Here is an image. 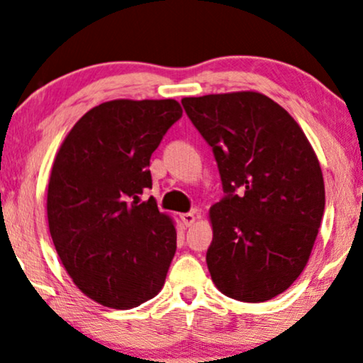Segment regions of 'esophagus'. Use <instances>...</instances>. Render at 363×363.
Masks as SVG:
<instances>
[{"label":"esophagus","mask_w":363,"mask_h":363,"mask_svg":"<svg viewBox=\"0 0 363 363\" xmlns=\"http://www.w3.org/2000/svg\"><path fill=\"white\" fill-rule=\"evenodd\" d=\"M196 219H197L196 213H184V214H181V221L184 223V226H186V228L192 226V224L196 223Z\"/></svg>","instance_id":"34e87169"}]
</instances>
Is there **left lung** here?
I'll return each mask as SVG.
<instances>
[{
	"mask_svg": "<svg viewBox=\"0 0 363 363\" xmlns=\"http://www.w3.org/2000/svg\"><path fill=\"white\" fill-rule=\"evenodd\" d=\"M182 105L213 147L226 192L209 209L211 278L235 300H272L300 277L318 235V157L295 118L259 91L184 97Z\"/></svg>",
	"mask_w": 363,
	"mask_h": 363,
	"instance_id": "left-lung-1",
	"label": "left lung"
}]
</instances>
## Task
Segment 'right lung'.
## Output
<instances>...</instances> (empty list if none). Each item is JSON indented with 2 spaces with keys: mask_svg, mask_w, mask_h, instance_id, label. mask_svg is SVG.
Wrapping results in <instances>:
<instances>
[{
  "mask_svg": "<svg viewBox=\"0 0 363 363\" xmlns=\"http://www.w3.org/2000/svg\"><path fill=\"white\" fill-rule=\"evenodd\" d=\"M182 116L179 102L118 99L94 107L60 145L48 181L55 250L79 290L128 310L162 290L176 253L172 218L154 197L150 155Z\"/></svg>",
  "mask_w": 363,
  "mask_h": 363,
  "instance_id": "add662e5",
  "label": "right lung"
}]
</instances>
